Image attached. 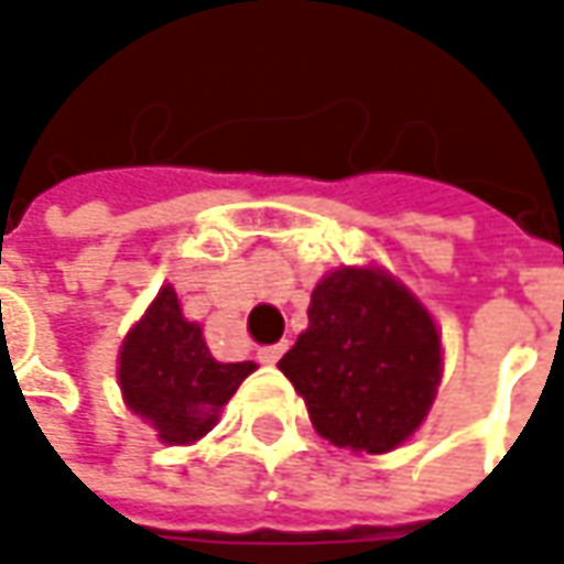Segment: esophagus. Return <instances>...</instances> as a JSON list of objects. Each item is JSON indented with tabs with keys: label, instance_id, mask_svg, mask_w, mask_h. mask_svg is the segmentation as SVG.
<instances>
[{
	"label": "esophagus",
	"instance_id": "1",
	"mask_svg": "<svg viewBox=\"0 0 564 564\" xmlns=\"http://www.w3.org/2000/svg\"><path fill=\"white\" fill-rule=\"evenodd\" d=\"M285 348H289V341H275V345H263V348L257 351V358H260V364H275V360L285 355Z\"/></svg>",
	"mask_w": 564,
	"mask_h": 564
}]
</instances>
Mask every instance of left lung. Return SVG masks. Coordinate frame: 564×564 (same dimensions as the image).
Here are the masks:
<instances>
[{
    "mask_svg": "<svg viewBox=\"0 0 564 564\" xmlns=\"http://www.w3.org/2000/svg\"><path fill=\"white\" fill-rule=\"evenodd\" d=\"M311 326L279 360L307 401L316 433L351 452H392L426 417L443 355L417 297L379 270L329 272Z\"/></svg>",
    "mask_w": 564,
    "mask_h": 564,
    "instance_id": "obj_1",
    "label": "left lung"
}]
</instances>
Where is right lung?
Listing matches in <instances>:
<instances>
[{"instance_id":"right-lung-1","label":"right lung","mask_w":564,"mask_h":564,"mask_svg":"<svg viewBox=\"0 0 564 564\" xmlns=\"http://www.w3.org/2000/svg\"><path fill=\"white\" fill-rule=\"evenodd\" d=\"M257 364H219L197 323H187L178 294L165 285L153 307L124 338L119 382L134 414L156 426L160 440L185 445L209 433L241 379Z\"/></svg>"}]
</instances>
